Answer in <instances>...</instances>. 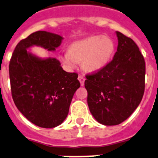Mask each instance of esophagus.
<instances>
[{
  "mask_svg": "<svg viewBox=\"0 0 158 158\" xmlns=\"http://www.w3.org/2000/svg\"><path fill=\"white\" fill-rule=\"evenodd\" d=\"M78 79H79V81L80 82V84H81V86L84 85V81H85V78H84V77L81 76V75H79V78H78Z\"/></svg>",
  "mask_w": 158,
  "mask_h": 158,
  "instance_id": "1",
  "label": "esophagus"
}]
</instances>
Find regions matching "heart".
Returning a JSON list of instances; mask_svg holds the SVG:
<instances>
[{"mask_svg": "<svg viewBox=\"0 0 158 158\" xmlns=\"http://www.w3.org/2000/svg\"><path fill=\"white\" fill-rule=\"evenodd\" d=\"M112 39L101 35L78 41L70 46L69 51L60 54V60L68 70H73L82 62L83 69L89 72L97 71L107 65L114 52Z\"/></svg>", "mask_w": 158, "mask_h": 158, "instance_id": "b5f03b06", "label": "heart"}]
</instances>
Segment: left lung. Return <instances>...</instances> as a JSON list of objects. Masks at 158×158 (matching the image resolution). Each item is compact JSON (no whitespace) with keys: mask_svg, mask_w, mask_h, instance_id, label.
I'll use <instances>...</instances> for the list:
<instances>
[{"mask_svg":"<svg viewBox=\"0 0 158 158\" xmlns=\"http://www.w3.org/2000/svg\"><path fill=\"white\" fill-rule=\"evenodd\" d=\"M117 51L105 67L86 75L87 104L92 116L104 125L127 120L140 104L144 92L145 62L137 45L116 31Z\"/></svg>","mask_w":158,"mask_h":158,"instance_id":"obj_1","label":"left lung"}]
</instances>
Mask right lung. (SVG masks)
<instances>
[{
	"mask_svg": "<svg viewBox=\"0 0 158 158\" xmlns=\"http://www.w3.org/2000/svg\"><path fill=\"white\" fill-rule=\"evenodd\" d=\"M62 39L49 32H34L18 42L9 62L14 104L27 120L42 128H54L63 123L80 83L78 74L63 71L59 60L38 59L27 49L36 45L54 50Z\"/></svg>",
	"mask_w": 158,
	"mask_h": 158,
	"instance_id": "obj_1",
	"label": "right lung"
}]
</instances>
